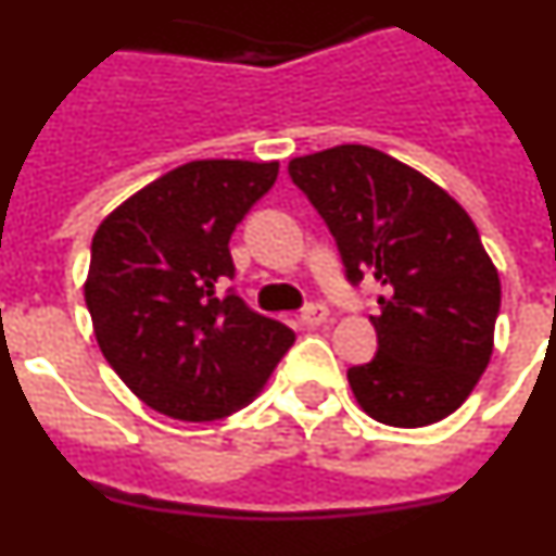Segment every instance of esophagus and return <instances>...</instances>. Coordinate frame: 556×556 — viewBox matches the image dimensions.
<instances>
[{
  "label": "esophagus",
  "mask_w": 556,
  "mask_h": 556,
  "mask_svg": "<svg viewBox=\"0 0 556 556\" xmlns=\"http://www.w3.org/2000/svg\"><path fill=\"white\" fill-rule=\"evenodd\" d=\"M328 320V308L323 303H308L301 314V323L306 328H317Z\"/></svg>",
  "instance_id": "1"
}]
</instances>
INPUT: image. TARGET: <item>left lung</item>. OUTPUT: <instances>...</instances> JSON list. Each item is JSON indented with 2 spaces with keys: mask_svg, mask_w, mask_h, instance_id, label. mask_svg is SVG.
Listing matches in <instances>:
<instances>
[{
  "mask_svg": "<svg viewBox=\"0 0 556 556\" xmlns=\"http://www.w3.org/2000/svg\"><path fill=\"white\" fill-rule=\"evenodd\" d=\"M331 230L351 287L376 278L372 362L348 370L358 406L395 429L465 404L493 356L501 281L473 219L448 191L365 144L289 161Z\"/></svg>",
  "mask_w": 556,
  "mask_h": 556,
  "instance_id": "8db88e82",
  "label": "left lung"
}]
</instances>
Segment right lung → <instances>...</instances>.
<instances>
[{"mask_svg": "<svg viewBox=\"0 0 556 556\" xmlns=\"http://www.w3.org/2000/svg\"><path fill=\"white\" fill-rule=\"evenodd\" d=\"M278 161H191L108 214L86 306L102 356L150 409L219 420L267 384L294 331L228 289L230 236L273 189Z\"/></svg>", "mask_w": 556, "mask_h": 556, "instance_id": "1", "label": "right lung"}]
</instances>
